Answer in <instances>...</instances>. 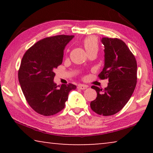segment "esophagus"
<instances>
[{"label": "esophagus", "mask_w": 153, "mask_h": 153, "mask_svg": "<svg viewBox=\"0 0 153 153\" xmlns=\"http://www.w3.org/2000/svg\"><path fill=\"white\" fill-rule=\"evenodd\" d=\"M79 89H81V90H85L87 88V86L85 85H83V84H79L78 86H77Z\"/></svg>", "instance_id": "1"}]
</instances>
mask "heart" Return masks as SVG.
Returning <instances> with one entry per match:
<instances>
[{"instance_id":"obj_1","label":"heart","mask_w":153,"mask_h":153,"mask_svg":"<svg viewBox=\"0 0 153 153\" xmlns=\"http://www.w3.org/2000/svg\"><path fill=\"white\" fill-rule=\"evenodd\" d=\"M83 47L87 53L91 51H97L98 42L97 39L93 37L86 38L83 42Z\"/></svg>"}]
</instances>
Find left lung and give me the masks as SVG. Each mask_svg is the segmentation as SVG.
I'll use <instances>...</instances> for the list:
<instances>
[{
    "mask_svg": "<svg viewBox=\"0 0 153 153\" xmlns=\"http://www.w3.org/2000/svg\"><path fill=\"white\" fill-rule=\"evenodd\" d=\"M104 49V65L99 77L108 79L104 90L95 85L97 95L91 102L96 114L111 116L122 109L132 95L137 85V64L134 56L124 42L117 38L102 37Z\"/></svg>",
    "mask_w": 153,
    "mask_h": 153,
    "instance_id": "left-lung-1",
    "label": "left lung"
}]
</instances>
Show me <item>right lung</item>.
Wrapping results in <instances>:
<instances>
[{
    "mask_svg": "<svg viewBox=\"0 0 153 153\" xmlns=\"http://www.w3.org/2000/svg\"><path fill=\"white\" fill-rule=\"evenodd\" d=\"M74 35H60L41 39L27 50L18 73L19 81L26 101L43 116L62 110L68 95L76 86L72 83L56 85L53 70L62 64L64 49Z\"/></svg>",
    "mask_w": 153,
    "mask_h": 153,
    "instance_id": "1",
    "label": "right lung"
}]
</instances>
